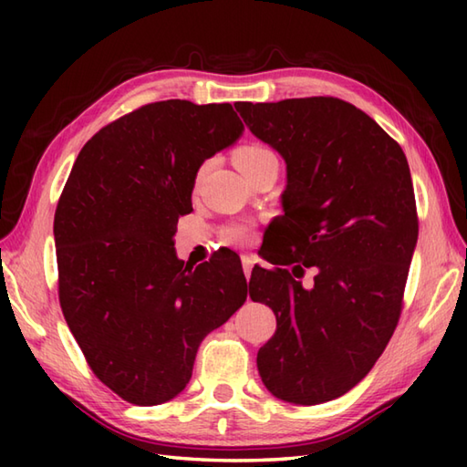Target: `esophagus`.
Instances as JSON below:
<instances>
[{"label": "esophagus", "instance_id": "obj_1", "mask_svg": "<svg viewBox=\"0 0 467 467\" xmlns=\"http://www.w3.org/2000/svg\"><path fill=\"white\" fill-rule=\"evenodd\" d=\"M243 271L246 279H251V271H253V265H254V256L253 254H243Z\"/></svg>", "mask_w": 467, "mask_h": 467}]
</instances>
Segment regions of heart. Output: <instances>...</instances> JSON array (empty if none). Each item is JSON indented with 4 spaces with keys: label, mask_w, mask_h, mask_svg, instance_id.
I'll list each match as a JSON object with an SVG mask.
<instances>
[{
    "label": "heart",
    "mask_w": 467,
    "mask_h": 467,
    "mask_svg": "<svg viewBox=\"0 0 467 467\" xmlns=\"http://www.w3.org/2000/svg\"><path fill=\"white\" fill-rule=\"evenodd\" d=\"M233 161L244 176H249L254 171H259L261 166L269 164V162H276V154L271 150L269 146H265L261 142H246V144H241L234 148ZM249 233H251L249 224H233L226 228V236L233 241H243L249 236Z\"/></svg>",
    "instance_id": "heart-1"
}]
</instances>
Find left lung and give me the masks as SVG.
<instances>
[{
  "mask_svg": "<svg viewBox=\"0 0 467 467\" xmlns=\"http://www.w3.org/2000/svg\"><path fill=\"white\" fill-rule=\"evenodd\" d=\"M234 108L286 162L285 214L271 224L275 246L265 254L279 266H254L249 283L251 299L276 315L256 367L283 401L337 400L371 371L401 317L420 231L408 158L339 98ZM305 268L316 271L311 290L300 283Z\"/></svg>",
  "mask_w": 467,
  "mask_h": 467,
  "instance_id": "obj_1",
  "label": "left lung"
}]
</instances>
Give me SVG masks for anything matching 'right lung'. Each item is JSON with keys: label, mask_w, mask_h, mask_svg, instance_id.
Here are the masks:
<instances>
[{"label": "right lung", "mask_w": 467, "mask_h": 467, "mask_svg": "<svg viewBox=\"0 0 467 467\" xmlns=\"http://www.w3.org/2000/svg\"><path fill=\"white\" fill-rule=\"evenodd\" d=\"M241 132L231 104L152 102L98 130L67 176L54 216L59 305L94 375L128 403L176 398L198 345L246 301L233 251L184 266L172 249L198 168Z\"/></svg>", "instance_id": "add662e5"}]
</instances>
